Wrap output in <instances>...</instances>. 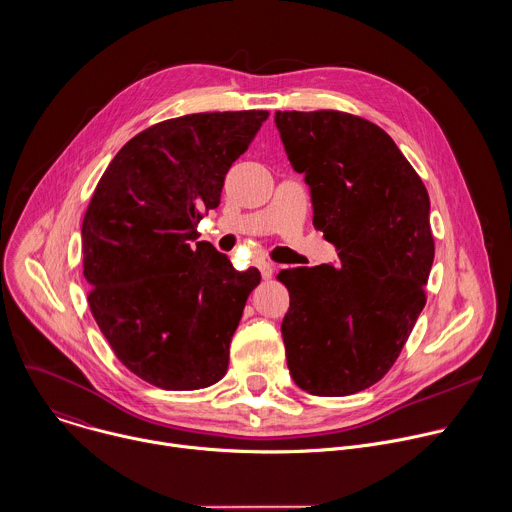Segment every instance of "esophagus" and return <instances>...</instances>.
<instances>
[{
	"instance_id": "1",
	"label": "esophagus",
	"mask_w": 512,
	"mask_h": 512,
	"mask_svg": "<svg viewBox=\"0 0 512 512\" xmlns=\"http://www.w3.org/2000/svg\"><path fill=\"white\" fill-rule=\"evenodd\" d=\"M273 269H275V267H273L269 261H261V263H259V271H261L263 279H269V277L273 275Z\"/></svg>"
}]
</instances>
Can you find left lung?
Masks as SVG:
<instances>
[{
	"label": "left lung",
	"instance_id": "1",
	"mask_svg": "<svg viewBox=\"0 0 512 512\" xmlns=\"http://www.w3.org/2000/svg\"><path fill=\"white\" fill-rule=\"evenodd\" d=\"M275 124L339 259L279 273L287 368L307 394L350 396L386 376L426 305L428 191L396 142L360 116L293 110L275 112Z\"/></svg>",
	"mask_w": 512,
	"mask_h": 512
}]
</instances>
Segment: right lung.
<instances>
[{"mask_svg":"<svg viewBox=\"0 0 512 512\" xmlns=\"http://www.w3.org/2000/svg\"><path fill=\"white\" fill-rule=\"evenodd\" d=\"M267 110L201 112L158 122L112 158L82 223L88 303L116 358L162 390H199L229 366L255 267L237 271L197 241L225 175Z\"/></svg>","mask_w":512,"mask_h":512,"instance_id":"1","label":"right lung"}]
</instances>
